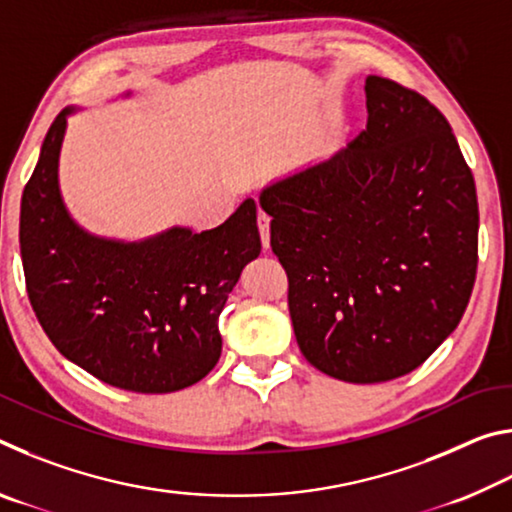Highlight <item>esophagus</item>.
<instances>
[{
  "label": "esophagus",
  "instance_id": "1",
  "mask_svg": "<svg viewBox=\"0 0 512 512\" xmlns=\"http://www.w3.org/2000/svg\"><path fill=\"white\" fill-rule=\"evenodd\" d=\"M257 228H259V237H262V246L268 248L271 246V219L264 212L257 214Z\"/></svg>",
  "mask_w": 512,
  "mask_h": 512
}]
</instances>
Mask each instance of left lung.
Segmentation results:
<instances>
[{"label": "left lung", "instance_id": "1", "mask_svg": "<svg viewBox=\"0 0 512 512\" xmlns=\"http://www.w3.org/2000/svg\"><path fill=\"white\" fill-rule=\"evenodd\" d=\"M348 149L259 194L311 366L350 384L397 379L461 323L479 262V203L452 126L391 79H366Z\"/></svg>", "mask_w": 512, "mask_h": 512}]
</instances>
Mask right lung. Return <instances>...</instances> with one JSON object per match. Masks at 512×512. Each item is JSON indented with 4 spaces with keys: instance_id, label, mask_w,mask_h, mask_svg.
I'll return each instance as SVG.
<instances>
[{
    "instance_id": "obj_1",
    "label": "right lung",
    "mask_w": 512,
    "mask_h": 512,
    "mask_svg": "<svg viewBox=\"0 0 512 512\" xmlns=\"http://www.w3.org/2000/svg\"><path fill=\"white\" fill-rule=\"evenodd\" d=\"M65 108L49 126L22 194L20 253L31 307L56 350L103 384L173 393L221 357L219 316L259 255L257 205L246 198L219 228H171L144 241L83 230L63 203L58 160Z\"/></svg>"
}]
</instances>
